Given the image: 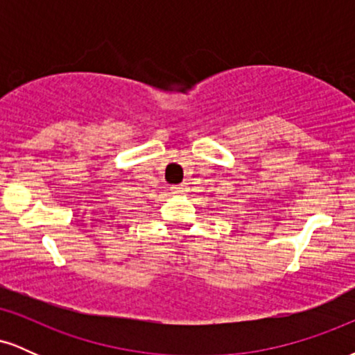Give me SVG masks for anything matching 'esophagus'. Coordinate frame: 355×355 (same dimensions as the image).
<instances>
[{
    "instance_id": "34e87169",
    "label": "esophagus",
    "mask_w": 355,
    "mask_h": 355,
    "mask_svg": "<svg viewBox=\"0 0 355 355\" xmlns=\"http://www.w3.org/2000/svg\"><path fill=\"white\" fill-rule=\"evenodd\" d=\"M170 190H172L173 195H185L187 191H189V187H187L185 183H182V185H173Z\"/></svg>"
}]
</instances>
